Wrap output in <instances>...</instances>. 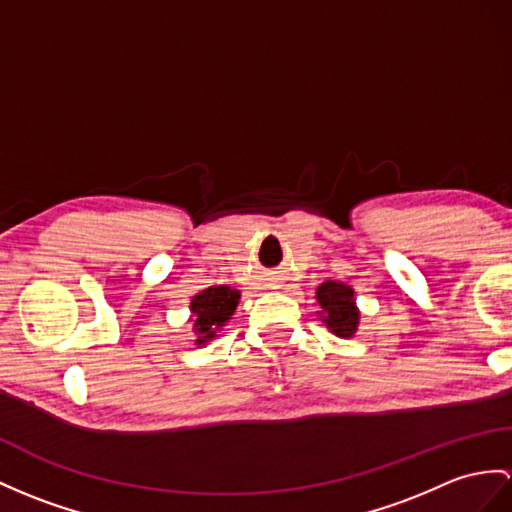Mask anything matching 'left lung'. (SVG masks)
<instances>
[{
	"mask_svg": "<svg viewBox=\"0 0 512 512\" xmlns=\"http://www.w3.org/2000/svg\"><path fill=\"white\" fill-rule=\"evenodd\" d=\"M317 299L323 308V321L336 336H352L358 326V310L354 306V291L341 282H323L317 289Z\"/></svg>",
	"mask_w": 512,
	"mask_h": 512,
	"instance_id": "8db88e82",
	"label": "left lung"
}]
</instances>
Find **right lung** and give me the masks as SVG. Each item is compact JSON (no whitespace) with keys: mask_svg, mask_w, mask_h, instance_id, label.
<instances>
[{"mask_svg":"<svg viewBox=\"0 0 512 512\" xmlns=\"http://www.w3.org/2000/svg\"><path fill=\"white\" fill-rule=\"evenodd\" d=\"M239 291L232 286H210V289L197 293L191 302V310L195 317V332L197 343L202 345L208 339H213L215 330L226 323L239 304Z\"/></svg>","mask_w":512,"mask_h":512,"instance_id":"obj_1","label":"right lung"}]
</instances>
